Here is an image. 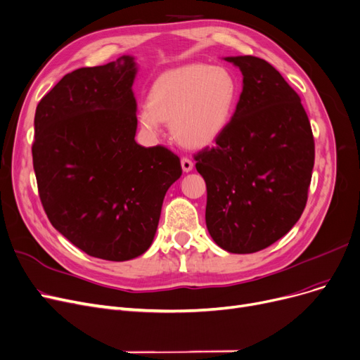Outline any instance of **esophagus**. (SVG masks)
I'll return each instance as SVG.
<instances>
[{
  "mask_svg": "<svg viewBox=\"0 0 360 360\" xmlns=\"http://www.w3.org/2000/svg\"><path fill=\"white\" fill-rule=\"evenodd\" d=\"M181 166H182V170H184V172H186V174H188V172H191V170H193L194 163H193L190 159L182 158V160H181Z\"/></svg>",
  "mask_w": 360,
  "mask_h": 360,
  "instance_id": "34e87169",
  "label": "esophagus"
}]
</instances>
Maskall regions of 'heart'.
Returning <instances> with one entry per match:
<instances>
[{
  "label": "heart",
  "instance_id": "b5f03b06",
  "mask_svg": "<svg viewBox=\"0 0 360 360\" xmlns=\"http://www.w3.org/2000/svg\"><path fill=\"white\" fill-rule=\"evenodd\" d=\"M240 98V84L224 66L197 63L163 73L153 84L148 103L138 107V123L159 134L163 122L186 147L213 144L231 124Z\"/></svg>",
  "mask_w": 360,
  "mask_h": 360
}]
</instances>
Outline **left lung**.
I'll return each mask as SVG.
<instances>
[{"instance_id": "left-lung-1", "label": "left lung", "mask_w": 360, "mask_h": 360, "mask_svg": "<svg viewBox=\"0 0 360 360\" xmlns=\"http://www.w3.org/2000/svg\"><path fill=\"white\" fill-rule=\"evenodd\" d=\"M243 73L236 115L216 146L195 155L207 186L206 225L229 253H256L299 221L315 163L300 97L268 61L225 57Z\"/></svg>"}]
</instances>
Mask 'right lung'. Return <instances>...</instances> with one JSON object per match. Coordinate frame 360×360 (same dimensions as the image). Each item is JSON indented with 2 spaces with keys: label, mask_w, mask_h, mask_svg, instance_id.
Segmentation results:
<instances>
[{
  "label": "right lung",
  "mask_w": 360,
  "mask_h": 360,
  "mask_svg": "<svg viewBox=\"0 0 360 360\" xmlns=\"http://www.w3.org/2000/svg\"><path fill=\"white\" fill-rule=\"evenodd\" d=\"M135 57L68 73L35 113L34 169L51 225L92 257L124 262L150 248L176 154L135 141Z\"/></svg>",
  "instance_id": "obj_1"
}]
</instances>
